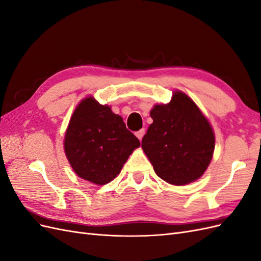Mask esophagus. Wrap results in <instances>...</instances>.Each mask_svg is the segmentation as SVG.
Returning <instances> with one entry per match:
<instances>
[{"label": "esophagus", "instance_id": "1", "mask_svg": "<svg viewBox=\"0 0 261 261\" xmlns=\"http://www.w3.org/2000/svg\"><path fill=\"white\" fill-rule=\"evenodd\" d=\"M144 135H145V128H141L140 130H138V132L136 133V136H137V138H138L139 140L143 139Z\"/></svg>", "mask_w": 261, "mask_h": 261}]
</instances>
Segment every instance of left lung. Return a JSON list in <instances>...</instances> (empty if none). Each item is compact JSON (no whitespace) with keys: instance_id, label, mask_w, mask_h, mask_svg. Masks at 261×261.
Wrapping results in <instances>:
<instances>
[{"instance_id":"left-lung-1","label":"left lung","mask_w":261,"mask_h":261,"mask_svg":"<svg viewBox=\"0 0 261 261\" xmlns=\"http://www.w3.org/2000/svg\"><path fill=\"white\" fill-rule=\"evenodd\" d=\"M141 148L155 174L180 186L197 180L208 169L215 151V132L208 118L186 93L173 91L167 105H155Z\"/></svg>"}]
</instances>
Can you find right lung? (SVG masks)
Listing matches in <instances>:
<instances>
[{"label":"right lung","instance_id":"obj_1","mask_svg":"<svg viewBox=\"0 0 261 261\" xmlns=\"http://www.w3.org/2000/svg\"><path fill=\"white\" fill-rule=\"evenodd\" d=\"M139 146L122 116L93 97H86L78 103L64 137V151L70 167L81 178L96 185L113 180Z\"/></svg>","mask_w":261,"mask_h":261}]
</instances>
